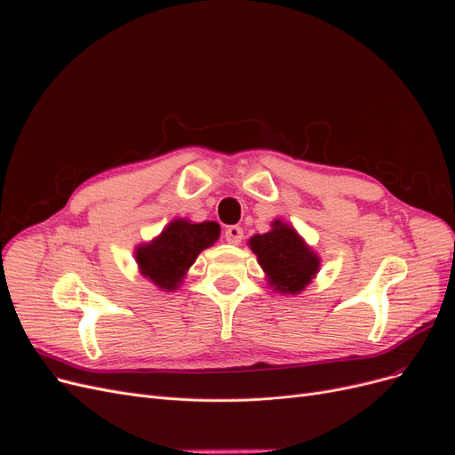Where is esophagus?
I'll list each match as a JSON object with an SVG mask.
<instances>
[{"label": "esophagus", "mask_w": 455, "mask_h": 455, "mask_svg": "<svg viewBox=\"0 0 455 455\" xmlns=\"http://www.w3.org/2000/svg\"><path fill=\"white\" fill-rule=\"evenodd\" d=\"M243 237H244V233H243V228H239V226H229L226 229V241L229 244H241Z\"/></svg>", "instance_id": "34e87169"}]
</instances>
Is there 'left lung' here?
I'll return each mask as SVG.
<instances>
[{
    "instance_id": "8db88e82",
    "label": "left lung",
    "mask_w": 455,
    "mask_h": 455,
    "mask_svg": "<svg viewBox=\"0 0 455 455\" xmlns=\"http://www.w3.org/2000/svg\"><path fill=\"white\" fill-rule=\"evenodd\" d=\"M250 250L258 256L268 287L280 295H299L312 283L321 268V258L299 231L276 218L263 235L248 239Z\"/></svg>"
}]
</instances>
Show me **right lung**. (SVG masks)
Wrapping results in <instances>:
<instances>
[{
    "label": "right lung",
    "mask_w": 455,
    "mask_h": 455,
    "mask_svg": "<svg viewBox=\"0 0 455 455\" xmlns=\"http://www.w3.org/2000/svg\"><path fill=\"white\" fill-rule=\"evenodd\" d=\"M220 239L216 222H192L175 218L149 243L134 250L140 275L162 291H175L183 283L199 253Z\"/></svg>",
    "instance_id": "add662e5"
}]
</instances>
